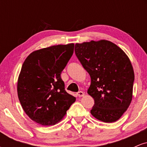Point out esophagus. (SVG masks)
Here are the masks:
<instances>
[{
    "label": "esophagus",
    "instance_id": "obj_1",
    "mask_svg": "<svg viewBox=\"0 0 147 147\" xmlns=\"http://www.w3.org/2000/svg\"><path fill=\"white\" fill-rule=\"evenodd\" d=\"M77 95L79 97H84V92H82V91H79V92L77 93Z\"/></svg>",
    "mask_w": 147,
    "mask_h": 147
}]
</instances>
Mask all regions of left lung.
I'll return each mask as SVG.
<instances>
[{
    "mask_svg": "<svg viewBox=\"0 0 147 147\" xmlns=\"http://www.w3.org/2000/svg\"><path fill=\"white\" fill-rule=\"evenodd\" d=\"M75 52L90 76L88 93L95 100L90 113L104 122H116L133 97L134 71L129 57L106 40L76 43Z\"/></svg>",
    "mask_w": 147,
    "mask_h": 147,
    "instance_id": "obj_1",
    "label": "left lung"
}]
</instances>
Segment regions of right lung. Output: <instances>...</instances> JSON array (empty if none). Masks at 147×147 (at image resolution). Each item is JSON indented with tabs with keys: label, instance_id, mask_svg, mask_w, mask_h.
Listing matches in <instances>:
<instances>
[{
	"label": "right lung",
	"instance_id": "obj_1",
	"mask_svg": "<svg viewBox=\"0 0 147 147\" xmlns=\"http://www.w3.org/2000/svg\"><path fill=\"white\" fill-rule=\"evenodd\" d=\"M74 43L36 50L25 59L18 79V97L32 120L55 125L76 98L65 90L61 74L74 52Z\"/></svg>",
	"mask_w": 147,
	"mask_h": 147
}]
</instances>
